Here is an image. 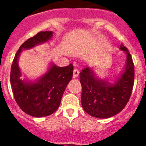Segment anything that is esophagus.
<instances>
[{"mask_svg": "<svg viewBox=\"0 0 146 146\" xmlns=\"http://www.w3.org/2000/svg\"><path fill=\"white\" fill-rule=\"evenodd\" d=\"M80 74V71L79 69H77V68H75V69H74V71H73V77L75 78V77H78V75H79Z\"/></svg>", "mask_w": 146, "mask_h": 146, "instance_id": "1", "label": "esophagus"}]
</instances>
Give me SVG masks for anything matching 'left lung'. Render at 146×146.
Returning a JSON list of instances; mask_svg holds the SVG:
<instances>
[{"instance_id": "1", "label": "left lung", "mask_w": 146, "mask_h": 146, "mask_svg": "<svg viewBox=\"0 0 146 146\" xmlns=\"http://www.w3.org/2000/svg\"><path fill=\"white\" fill-rule=\"evenodd\" d=\"M120 49L126 54V69L115 84L96 79L93 71L86 67L80 73L82 86V108L95 118H106L121 112L131 96L135 81V66L128 49L121 44Z\"/></svg>"}]
</instances>
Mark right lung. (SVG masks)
<instances>
[{"label": "right lung", "instance_id": "add662e5", "mask_svg": "<svg viewBox=\"0 0 146 146\" xmlns=\"http://www.w3.org/2000/svg\"><path fill=\"white\" fill-rule=\"evenodd\" d=\"M52 31L38 32L21 45L15 55L10 73V82L15 101L23 112L33 117L47 116L55 113L60 105L67 84L73 75V65L58 67L52 65L50 70L37 82L22 81L17 60L23 49L47 42Z\"/></svg>", "mask_w": 146, "mask_h": 146}]
</instances>
